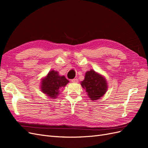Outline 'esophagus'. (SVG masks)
I'll return each instance as SVG.
<instances>
[{
  "mask_svg": "<svg viewBox=\"0 0 148 148\" xmlns=\"http://www.w3.org/2000/svg\"><path fill=\"white\" fill-rule=\"evenodd\" d=\"M71 82L75 83H77L78 82V80L77 78H74L73 79H71Z\"/></svg>",
  "mask_w": 148,
  "mask_h": 148,
  "instance_id": "obj_1",
  "label": "esophagus"
}]
</instances>
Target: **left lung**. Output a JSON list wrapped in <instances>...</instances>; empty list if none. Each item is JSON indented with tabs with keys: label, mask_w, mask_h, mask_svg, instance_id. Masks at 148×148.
Here are the masks:
<instances>
[{
	"label": "left lung",
	"mask_w": 148,
	"mask_h": 148,
	"mask_svg": "<svg viewBox=\"0 0 148 148\" xmlns=\"http://www.w3.org/2000/svg\"><path fill=\"white\" fill-rule=\"evenodd\" d=\"M80 83L92 101L99 99L106 93L108 88L106 78L94 70L87 71L84 80Z\"/></svg>",
	"instance_id": "left-lung-1"
}]
</instances>
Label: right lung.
Wrapping results in <instances>:
<instances>
[{"mask_svg": "<svg viewBox=\"0 0 148 148\" xmlns=\"http://www.w3.org/2000/svg\"><path fill=\"white\" fill-rule=\"evenodd\" d=\"M69 83V81L65 76H61L57 71L52 70L41 78L40 89L49 97L56 99L60 94L61 89H63Z\"/></svg>", "mask_w": 148, "mask_h": 148, "instance_id": "1", "label": "right lung"}]
</instances>
